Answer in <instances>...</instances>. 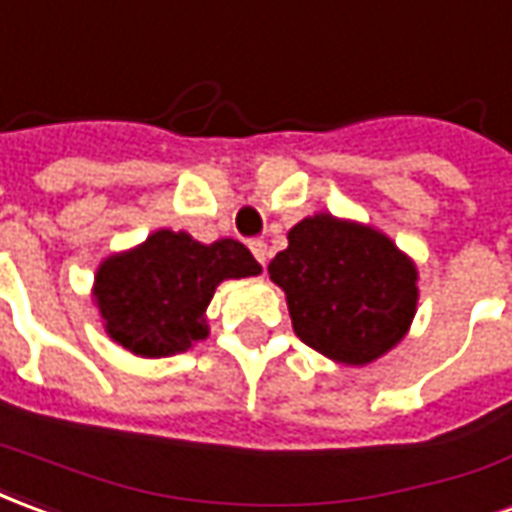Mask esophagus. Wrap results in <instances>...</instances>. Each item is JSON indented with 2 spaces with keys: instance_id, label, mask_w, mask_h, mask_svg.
I'll return each instance as SVG.
<instances>
[{
  "instance_id": "1",
  "label": "esophagus",
  "mask_w": 512,
  "mask_h": 512,
  "mask_svg": "<svg viewBox=\"0 0 512 512\" xmlns=\"http://www.w3.org/2000/svg\"><path fill=\"white\" fill-rule=\"evenodd\" d=\"M248 248H250V253L256 256V262L264 267V264H267V256H270V250H267V242H264V239H250Z\"/></svg>"
}]
</instances>
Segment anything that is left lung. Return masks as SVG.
I'll list each match as a JSON object with an SVG mask.
<instances>
[{
  "instance_id": "obj_1",
  "label": "left lung",
  "mask_w": 512,
  "mask_h": 512,
  "mask_svg": "<svg viewBox=\"0 0 512 512\" xmlns=\"http://www.w3.org/2000/svg\"><path fill=\"white\" fill-rule=\"evenodd\" d=\"M267 273L286 292L300 342L361 366L400 342L416 314V267L375 228L306 217Z\"/></svg>"
}]
</instances>
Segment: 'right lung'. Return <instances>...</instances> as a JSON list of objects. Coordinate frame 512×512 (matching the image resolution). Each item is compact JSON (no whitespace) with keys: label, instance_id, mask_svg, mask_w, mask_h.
Returning <instances> with one entry per match:
<instances>
[{"label":"right lung","instance_id":"obj_1","mask_svg":"<svg viewBox=\"0 0 512 512\" xmlns=\"http://www.w3.org/2000/svg\"><path fill=\"white\" fill-rule=\"evenodd\" d=\"M259 273L262 264L237 239L201 245L165 228L101 264L96 303L115 342L134 355L162 358L184 353L209 333L204 311L223 278Z\"/></svg>","mask_w":512,"mask_h":512}]
</instances>
